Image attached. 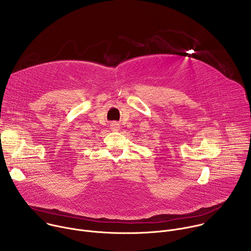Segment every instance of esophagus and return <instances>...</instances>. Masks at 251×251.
<instances>
[{
	"label": "esophagus",
	"mask_w": 251,
	"mask_h": 251,
	"mask_svg": "<svg viewBox=\"0 0 251 251\" xmlns=\"http://www.w3.org/2000/svg\"><path fill=\"white\" fill-rule=\"evenodd\" d=\"M110 129H111L112 131H118V130L120 129V125H119L117 122H113V123H111V125H110Z\"/></svg>",
	"instance_id": "1"
}]
</instances>
